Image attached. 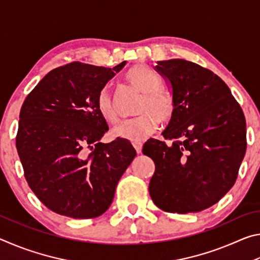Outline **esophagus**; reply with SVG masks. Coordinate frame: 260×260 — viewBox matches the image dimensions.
Wrapping results in <instances>:
<instances>
[{"mask_svg":"<svg viewBox=\"0 0 260 260\" xmlns=\"http://www.w3.org/2000/svg\"><path fill=\"white\" fill-rule=\"evenodd\" d=\"M133 146L135 148V150L138 153H141V151H142V143L141 142H134Z\"/></svg>","mask_w":260,"mask_h":260,"instance_id":"obj_1","label":"esophagus"}]
</instances>
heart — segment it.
<instances>
[{"instance_id":"b5f03b06","label":"heart","mask_w":260,"mask_h":260,"mask_svg":"<svg viewBox=\"0 0 260 260\" xmlns=\"http://www.w3.org/2000/svg\"><path fill=\"white\" fill-rule=\"evenodd\" d=\"M126 78L132 86L142 93L136 107V112L140 114L117 124L112 128V135L131 142H141L158 129V117L162 121H167L173 117L174 103L160 90L159 78L148 67L138 65L127 73ZM98 109L105 120L117 121L116 101L107 88L101 90L98 96Z\"/></svg>"}]
</instances>
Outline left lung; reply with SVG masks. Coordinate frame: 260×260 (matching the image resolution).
Listing matches in <instances>:
<instances>
[{
	"label": "left lung",
	"mask_w": 260,
	"mask_h": 260,
	"mask_svg": "<svg viewBox=\"0 0 260 260\" xmlns=\"http://www.w3.org/2000/svg\"><path fill=\"white\" fill-rule=\"evenodd\" d=\"M172 93L174 114L142 152L155 162L149 192L171 213L200 212L231 190L246 150L243 111L217 74L184 59L157 61Z\"/></svg>",
	"instance_id": "1"
}]
</instances>
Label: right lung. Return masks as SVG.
<instances>
[{"label":"right lung","mask_w":260,"mask_h":260,"mask_svg":"<svg viewBox=\"0 0 260 260\" xmlns=\"http://www.w3.org/2000/svg\"><path fill=\"white\" fill-rule=\"evenodd\" d=\"M125 65L73 61L50 71L24 101L17 151L29 188L56 213L74 219L103 214L136 156L127 140L100 142L109 127L98 96Z\"/></svg>","instance_id":"obj_1"}]
</instances>
